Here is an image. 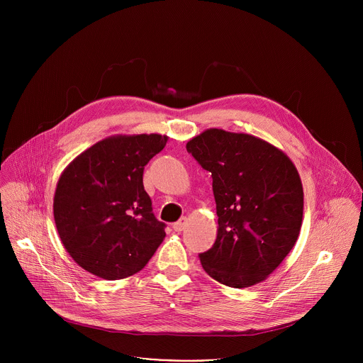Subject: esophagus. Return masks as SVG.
<instances>
[{"label": "esophagus", "instance_id": "obj_1", "mask_svg": "<svg viewBox=\"0 0 363 363\" xmlns=\"http://www.w3.org/2000/svg\"><path fill=\"white\" fill-rule=\"evenodd\" d=\"M186 224H188V218H186V217H182L179 221H177V223L174 224V230H175L177 233H181V231H184V228L186 227Z\"/></svg>", "mask_w": 363, "mask_h": 363}]
</instances>
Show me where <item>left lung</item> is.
Segmentation results:
<instances>
[{"label":"left lung","mask_w":363,"mask_h":363,"mask_svg":"<svg viewBox=\"0 0 363 363\" xmlns=\"http://www.w3.org/2000/svg\"><path fill=\"white\" fill-rule=\"evenodd\" d=\"M186 150L213 175L218 228L199 260L218 283L242 289L264 281L294 247L303 221V185L287 155L248 133L210 128Z\"/></svg>","instance_id":"obj_1"}]
</instances>
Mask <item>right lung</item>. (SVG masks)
<instances>
[{
	"label": "right lung",
	"mask_w": 363,
	"mask_h": 363,
	"mask_svg": "<svg viewBox=\"0 0 363 363\" xmlns=\"http://www.w3.org/2000/svg\"><path fill=\"white\" fill-rule=\"evenodd\" d=\"M168 136L113 135L83 150L62 172L53 199L59 237L86 272L121 280L140 272L165 238L143 188V168Z\"/></svg>",
	"instance_id": "right-lung-1"
}]
</instances>
